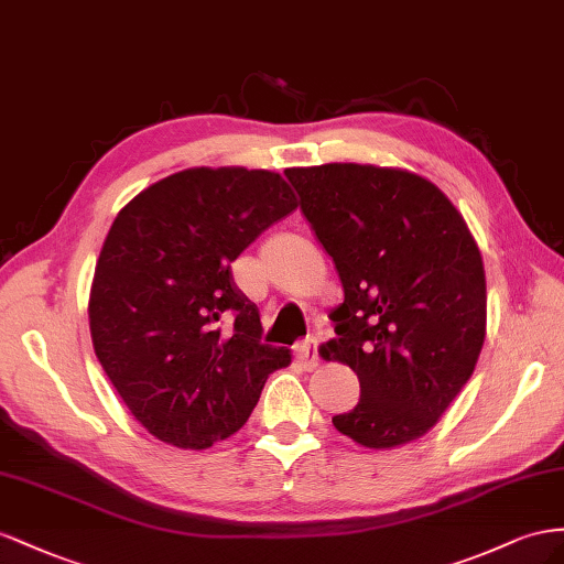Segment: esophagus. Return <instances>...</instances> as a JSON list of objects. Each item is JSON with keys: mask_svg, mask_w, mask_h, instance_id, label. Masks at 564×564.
I'll return each instance as SVG.
<instances>
[{"mask_svg": "<svg viewBox=\"0 0 564 564\" xmlns=\"http://www.w3.org/2000/svg\"><path fill=\"white\" fill-rule=\"evenodd\" d=\"M295 357L304 368H307V371H314V368L318 366V340L316 337H307V340L295 345Z\"/></svg>", "mask_w": 564, "mask_h": 564, "instance_id": "esophagus-1", "label": "esophagus"}]
</instances>
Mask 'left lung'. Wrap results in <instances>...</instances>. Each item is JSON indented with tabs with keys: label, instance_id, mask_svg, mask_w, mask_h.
Returning a JSON list of instances; mask_svg holds the SVG:
<instances>
[{
	"label": "left lung",
	"instance_id": "1",
	"mask_svg": "<svg viewBox=\"0 0 564 564\" xmlns=\"http://www.w3.org/2000/svg\"><path fill=\"white\" fill-rule=\"evenodd\" d=\"M345 288L326 359L359 378L333 415L366 448L413 442L470 380L487 335V279L454 203L413 172L357 163L285 170Z\"/></svg>",
	"mask_w": 564,
	"mask_h": 564
}]
</instances>
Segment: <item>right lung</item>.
Returning a JSON list of instances; mask_svg holds the SVG:
<instances>
[{
    "instance_id": "add662e5",
    "label": "right lung",
    "mask_w": 564,
    "mask_h": 564,
    "mask_svg": "<svg viewBox=\"0 0 564 564\" xmlns=\"http://www.w3.org/2000/svg\"><path fill=\"white\" fill-rule=\"evenodd\" d=\"M297 207L281 174L191 167L127 203L104 240L89 330L124 406L160 442L207 448L246 425L291 351L262 345L231 262Z\"/></svg>"
}]
</instances>
